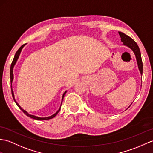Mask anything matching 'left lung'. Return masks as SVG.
I'll return each mask as SVG.
<instances>
[{
	"mask_svg": "<svg viewBox=\"0 0 153 153\" xmlns=\"http://www.w3.org/2000/svg\"><path fill=\"white\" fill-rule=\"evenodd\" d=\"M119 34L120 38H121L120 40H121V42L123 43V44L124 45L127 46V47H128L130 49H132V51L134 53L135 56H136L138 69L140 70V72L141 74V76L142 77V74H143V62H142L141 52H140L139 47H138L136 42H135L132 38H131L130 36H128V35L122 33V32H119ZM131 104L130 105V106L131 105Z\"/></svg>",
	"mask_w": 153,
	"mask_h": 153,
	"instance_id": "8db88e82",
	"label": "left lung"
}]
</instances>
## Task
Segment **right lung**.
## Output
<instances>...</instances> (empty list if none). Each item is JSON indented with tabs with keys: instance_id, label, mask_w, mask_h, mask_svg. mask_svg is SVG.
<instances>
[{
	"instance_id": "1",
	"label": "right lung",
	"mask_w": 153,
	"mask_h": 153,
	"mask_svg": "<svg viewBox=\"0 0 153 153\" xmlns=\"http://www.w3.org/2000/svg\"><path fill=\"white\" fill-rule=\"evenodd\" d=\"M27 44H23V45H21V47L19 48V49H18V50L17 51V52L16 53V55L15 56H14V58L13 59V61L12 62V65H11V66H10V81H11V90H12V97L13 98L14 100V102H16V104H17V105L18 106V107L19 108V109L22 111L27 116L30 117V118L32 119H36V120H48V119H53V117H55L56 115H57V113H59V111H60V108H61V104H62V100H63V98H64V97H65V95L66 94L67 91H66L65 93H63L62 94V100H61V104H60V106L59 109L57 110V111H56V113H55L54 114L51 115V116H49V117H38V116H36V115H31V114H29L27 111H25V110H24L21 107V106L19 105L18 103H17L16 100L15 99V97H14V93H13V88H12V82H13V68L14 66H15L16 64L17 61V60H18L19 57V55L21 54V50H22L23 48H24V46L25 45Z\"/></svg>"
}]
</instances>
